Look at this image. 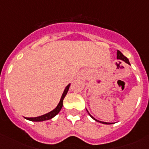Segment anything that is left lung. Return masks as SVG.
Returning a JSON list of instances; mask_svg holds the SVG:
<instances>
[{"mask_svg":"<svg viewBox=\"0 0 149 149\" xmlns=\"http://www.w3.org/2000/svg\"><path fill=\"white\" fill-rule=\"evenodd\" d=\"M117 58H118V59H120V60H123V61H125V63H127V64H129V61H128V59H127V58L126 57V56H125L124 55H123L121 52H120L119 50L118 51V52H117ZM90 114V113H89ZM91 115V114H90ZM91 117L92 118H93L92 116L91 115ZM94 119V118H93ZM94 120H96V119H94ZM97 121H99V120H97ZM99 122L102 123V124H105V125H110V124H111V123H107V122H103V121H99Z\"/></svg>","mask_w":149,"mask_h":149,"instance_id":"8db88e82","label":"left lung"}]
</instances>
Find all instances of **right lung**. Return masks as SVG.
Instances as JSON below:
<instances>
[{
	"label": "right lung",
	"instance_id": "add662e5",
	"mask_svg": "<svg viewBox=\"0 0 149 149\" xmlns=\"http://www.w3.org/2000/svg\"><path fill=\"white\" fill-rule=\"evenodd\" d=\"M70 84H69L66 87H65V91L63 92V95H62V97L60 99V101L58 103V104L57 105L56 108L54 109L53 111H52L51 112L48 113H45L44 115L39 116V117H36V118H26L27 120H31V121H43V120H49V119H52V118H54L56 114H58V112L60 111V110L63 107V99L65 98L66 93H67L68 91H69V88H70Z\"/></svg>",
	"mask_w": 149,
	"mask_h": 149
}]
</instances>
